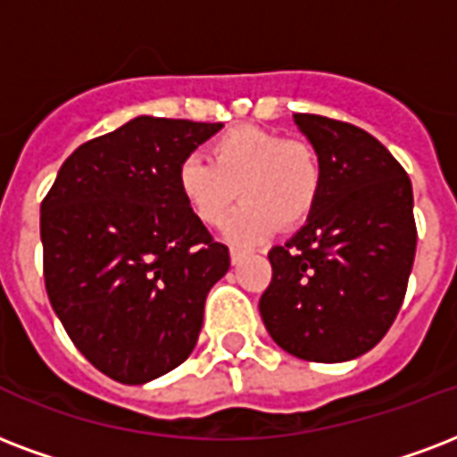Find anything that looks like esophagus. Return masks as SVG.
<instances>
[{"label":"esophagus","mask_w":457,"mask_h":457,"mask_svg":"<svg viewBox=\"0 0 457 457\" xmlns=\"http://www.w3.org/2000/svg\"><path fill=\"white\" fill-rule=\"evenodd\" d=\"M242 256H244L242 249H237V246H232V249H229V259H232V263H239V259H242Z\"/></svg>","instance_id":"esophagus-1"}]
</instances>
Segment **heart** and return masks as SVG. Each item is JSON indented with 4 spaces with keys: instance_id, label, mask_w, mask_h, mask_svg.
Segmentation results:
<instances>
[{
    "instance_id": "b5f03b06",
    "label": "heart",
    "mask_w": 457,
    "mask_h": 457,
    "mask_svg": "<svg viewBox=\"0 0 457 457\" xmlns=\"http://www.w3.org/2000/svg\"><path fill=\"white\" fill-rule=\"evenodd\" d=\"M321 184L312 145L259 127L229 129L211 144V160L187 155L177 167V189L204 225H220L237 196L244 198L225 225L228 239L239 244L259 242L275 225H302L319 204Z\"/></svg>"
}]
</instances>
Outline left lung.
Returning a JSON list of instances; mask_svg holds the SVG:
<instances>
[{"instance_id":"left-lung-1","label":"left lung","mask_w":457,"mask_h":457,"mask_svg":"<svg viewBox=\"0 0 457 457\" xmlns=\"http://www.w3.org/2000/svg\"><path fill=\"white\" fill-rule=\"evenodd\" d=\"M323 172L306 225L268 261L261 319L285 353L336 364L369 353L395 321L417 249L412 184L364 129L295 114Z\"/></svg>"}]
</instances>
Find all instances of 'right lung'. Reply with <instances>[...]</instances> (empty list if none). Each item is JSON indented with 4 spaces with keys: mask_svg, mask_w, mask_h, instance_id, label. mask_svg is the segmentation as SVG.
<instances>
[{
    "mask_svg": "<svg viewBox=\"0 0 457 457\" xmlns=\"http://www.w3.org/2000/svg\"><path fill=\"white\" fill-rule=\"evenodd\" d=\"M222 124L136 117L79 145L40 205L45 290L71 343L138 386L196 347L208 292L229 268L177 189V167Z\"/></svg>",
    "mask_w": 457,
    "mask_h": 457,
    "instance_id": "1",
    "label": "right lung"
}]
</instances>
